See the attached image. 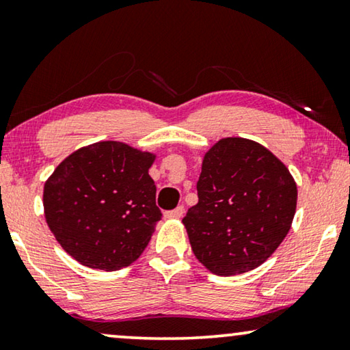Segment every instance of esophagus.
<instances>
[{
	"label": "esophagus",
	"mask_w": 350,
	"mask_h": 350,
	"mask_svg": "<svg viewBox=\"0 0 350 350\" xmlns=\"http://www.w3.org/2000/svg\"><path fill=\"white\" fill-rule=\"evenodd\" d=\"M185 213V207L183 205H180V207H176L175 210H170V212H165V218H181Z\"/></svg>",
	"instance_id": "obj_1"
}]
</instances>
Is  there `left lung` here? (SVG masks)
<instances>
[{"instance_id": "1", "label": "left lung", "mask_w": 350, "mask_h": 350, "mask_svg": "<svg viewBox=\"0 0 350 350\" xmlns=\"http://www.w3.org/2000/svg\"><path fill=\"white\" fill-rule=\"evenodd\" d=\"M199 202L183 218L205 269L229 277L256 269L288 234L298 188L286 165L258 142L218 140L204 154Z\"/></svg>"}]
</instances>
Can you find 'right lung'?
I'll return each instance as SVG.
<instances>
[{
  "label": "right lung",
  "mask_w": 350,
  "mask_h": 350,
  "mask_svg": "<svg viewBox=\"0 0 350 350\" xmlns=\"http://www.w3.org/2000/svg\"><path fill=\"white\" fill-rule=\"evenodd\" d=\"M154 152L105 140L65 157L46 180L44 218L57 242L83 266L118 271L137 261L161 210L148 174Z\"/></svg>",
  "instance_id": "add662e5"
}]
</instances>
